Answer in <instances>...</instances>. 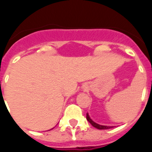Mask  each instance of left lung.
<instances>
[{"label": "left lung", "mask_w": 152, "mask_h": 152, "mask_svg": "<svg viewBox=\"0 0 152 152\" xmlns=\"http://www.w3.org/2000/svg\"><path fill=\"white\" fill-rule=\"evenodd\" d=\"M86 118H87V120L88 121V122L90 123L91 124L93 127H96V128L99 129V130H106V129H110V128H113V126H104V125H100V124H97V123H95L94 121H93L91 119V118L89 117L88 114L87 113V115H86Z\"/></svg>", "instance_id": "1"}]
</instances>
